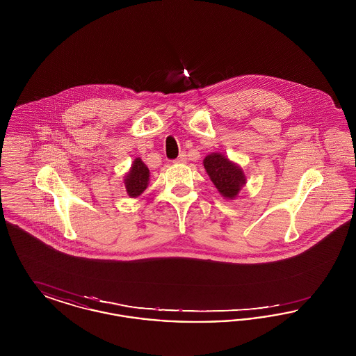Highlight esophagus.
Segmentation results:
<instances>
[{
    "instance_id": "obj_1",
    "label": "esophagus",
    "mask_w": 356,
    "mask_h": 356,
    "mask_svg": "<svg viewBox=\"0 0 356 356\" xmlns=\"http://www.w3.org/2000/svg\"><path fill=\"white\" fill-rule=\"evenodd\" d=\"M186 161V153H181L176 160H175V163H179V164H184Z\"/></svg>"
}]
</instances>
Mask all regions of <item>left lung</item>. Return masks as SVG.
<instances>
[{
    "label": "left lung",
    "mask_w": 356,
    "mask_h": 356,
    "mask_svg": "<svg viewBox=\"0 0 356 356\" xmlns=\"http://www.w3.org/2000/svg\"><path fill=\"white\" fill-rule=\"evenodd\" d=\"M204 168L218 191L227 199H235L241 186L245 184L241 168L220 153L208 154L204 159Z\"/></svg>",
    "instance_id": "obj_1"
}]
</instances>
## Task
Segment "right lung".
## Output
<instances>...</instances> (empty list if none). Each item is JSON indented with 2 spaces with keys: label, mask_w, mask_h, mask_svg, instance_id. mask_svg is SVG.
I'll return each instance as SVG.
<instances>
[{
  "label": "right lung",
  "mask_w": 356,
  "mask_h": 356,
  "mask_svg": "<svg viewBox=\"0 0 356 356\" xmlns=\"http://www.w3.org/2000/svg\"><path fill=\"white\" fill-rule=\"evenodd\" d=\"M148 180H149V170L141 161V159L137 157L132 164V168L129 170V173L124 179L125 189H127L128 195L131 197L140 196L148 186Z\"/></svg>",
  "instance_id": "1"
}]
</instances>
